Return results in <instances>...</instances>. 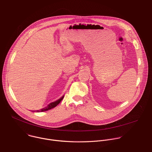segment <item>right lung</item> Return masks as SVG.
Masks as SVG:
<instances>
[{"label":"right lung","instance_id":"right-lung-1","mask_svg":"<svg viewBox=\"0 0 152 152\" xmlns=\"http://www.w3.org/2000/svg\"><path fill=\"white\" fill-rule=\"evenodd\" d=\"M63 98H64V96H62L60 99H58L57 101H55V102H54L50 103V104L47 107H46L45 108H42V109H41V110H37V111H36V112H43V111H48V110H51V109H52V108L56 107L58 104H59V103L61 101V100L63 99Z\"/></svg>","mask_w":152,"mask_h":152}]
</instances>
